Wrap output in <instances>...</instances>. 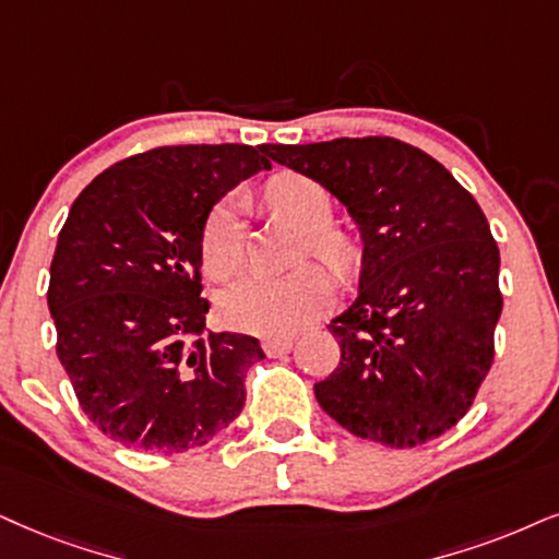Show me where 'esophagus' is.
Segmentation results:
<instances>
[{
  "label": "esophagus",
  "mask_w": 559,
  "mask_h": 559,
  "mask_svg": "<svg viewBox=\"0 0 559 559\" xmlns=\"http://www.w3.org/2000/svg\"><path fill=\"white\" fill-rule=\"evenodd\" d=\"M292 345H294V337H267V341H263V350L271 358H275L292 350Z\"/></svg>",
  "instance_id": "1"
}]
</instances>
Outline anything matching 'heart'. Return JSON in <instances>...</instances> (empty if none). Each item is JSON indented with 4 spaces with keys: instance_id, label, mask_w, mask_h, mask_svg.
I'll list each match as a JSON object with an SVG mask.
<instances>
[{
    "instance_id": "heart-1",
    "label": "heart",
    "mask_w": 559,
    "mask_h": 559,
    "mask_svg": "<svg viewBox=\"0 0 559 559\" xmlns=\"http://www.w3.org/2000/svg\"><path fill=\"white\" fill-rule=\"evenodd\" d=\"M265 201L275 214L307 231L301 258L317 255L345 271L350 265L348 239L330 229L332 201L320 182L304 175H278L267 182ZM242 263V222L235 195L218 201L201 229V265L211 281H227ZM335 299V284L322 265H301L284 278L245 275L218 296L224 324L252 335L281 337L304 328Z\"/></svg>"
}]
</instances>
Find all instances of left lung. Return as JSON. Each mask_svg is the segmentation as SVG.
<instances>
[{"instance_id":"left-lung-1","label":"left lung","mask_w":559,"mask_h":559,"mask_svg":"<svg viewBox=\"0 0 559 559\" xmlns=\"http://www.w3.org/2000/svg\"><path fill=\"white\" fill-rule=\"evenodd\" d=\"M361 229L358 296L328 328L341 364L314 394L353 436L420 447L467 415L496 358L500 252L467 188L390 136L265 144Z\"/></svg>"}]
</instances>
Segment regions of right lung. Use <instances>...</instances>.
Returning a JSON list of instances; mask_svg holds the SVG:
<instances>
[{
    "label": "right lung",
    "mask_w": 559,
    "mask_h": 559,
    "mask_svg": "<svg viewBox=\"0 0 559 559\" xmlns=\"http://www.w3.org/2000/svg\"><path fill=\"white\" fill-rule=\"evenodd\" d=\"M263 146L182 144L133 154L72 203L51 260L56 356L84 415L129 449L180 454L245 407L258 337L209 332L201 229Z\"/></svg>",
    "instance_id": "add662e5"
}]
</instances>
